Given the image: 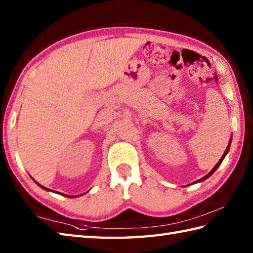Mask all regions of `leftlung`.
<instances>
[{
	"instance_id": "obj_1",
	"label": "left lung",
	"mask_w": 253,
	"mask_h": 253,
	"mask_svg": "<svg viewBox=\"0 0 253 253\" xmlns=\"http://www.w3.org/2000/svg\"><path fill=\"white\" fill-rule=\"evenodd\" d=\"M230 143H232V137H230V139H229V143H228V146H227L226 150H225V152H224V154L222 155V158H221V160H219V161H218V162H217V164H216L215 166H214V168H213V169H212L211 171H210V173H209V174H207L206 176H204V177H202V178H200V179H199V180H197V181H195V182H199V181H203V180H206V179H208V178H209V177H210V176H211V175H212V174L214 173V171H215V170L217 169V168H218V166L222 164V162H223V160L225 159V157H226V154H227V152L229 151V148H230Z\"/></svg>"
}]
</instances>
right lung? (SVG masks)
<instances>
[{
  "label": "right lung",
  "instance_id": "1",
  "mask_svg": "<svg viewBox=\"0 0 253 253\" xmlns=\"http://www.w3.org/2000/svg\"><path fill=\"white\" fill-rule=\"evenodd\" d=\"M34 180H35V179H34ZM35 181H36V180H35ZM36 184H37V185H39V186H40V187L42 188V189H44V190H47V191H52L51 189H47V188H45V187H43V186H42V185H40V184H39V182H37V181H36ZM53 192H55V191H53ZM57 193H60V195H62V196H65V197H68V198H72L71 196L64 195V193H61V192H57ZM83 195H84V193H83ZM83 195H78V196H76V197H80V196H83Z\"/></svg>",
  "mask_w": 253,
  "mask_h": 253
}]
</instances>
